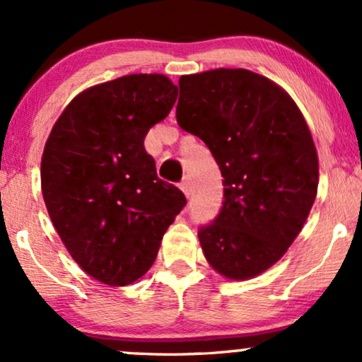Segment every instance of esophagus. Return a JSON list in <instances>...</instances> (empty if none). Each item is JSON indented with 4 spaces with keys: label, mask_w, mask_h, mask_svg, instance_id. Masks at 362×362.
Returning <instances> with one entry per match:
<instances>
[{
    "label": "esophagus",
    "mask_w": 362,
    "mask_h": 362,
    "mask_svg": "<svg viewBox=\"0 0 362 362\" xmlns=\"http://www.w3.org/2000/svg\"><path fill=\"white\" fill-rule=\"evenodd\" d=\"M180 189H182V192L187 195V197H189V195L192 194V182H190L189 177H185L184 180L180 182Z\"/></svg>",
    "instance_id": "esophagus-1"
}]
</instances>
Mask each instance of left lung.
Listing matches in <instances>:
<instances>
[{"instance_id": "left-lung-1", "label": "left lung", "mask_w": 362, "mask_h": 362, "mask_svg": "<svg viewBox=\"0 0 362 362\" xmlns=\"http://www.w3.org/2000/svg\"><path fill=\"white\" fill-rule=\"evenodd\" d=\"M178 86V126L204 141L224 178L202 252L221 276L252 279L284 255L317 197L311 132L293 98L248 69L185 74Z\"/></svg>"}]
</instances>
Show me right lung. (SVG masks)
Returning <instances> with one entry per match:
<instances>
[{
    "instance_id": "add662e5",
    "label": "right lung",
    "mask_w": 362,
    "mask_h": 362,
    "mask_svg": "<svg viewBox=\"0 0 362 362\" xmlns=\"http://www.w3.org/2000/svg\"><path fill=\"white\" fill-rule=\"evenodd\" d=\"M178 88L163 74H127L74 97L54 124L40 182L69 255L93 279L127 286L148 272L161 238L187 204L156 175L144 138Z\"/></svg>"
}]
</instances>
